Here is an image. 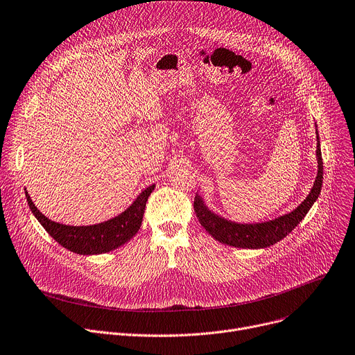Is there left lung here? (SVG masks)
<instances>
[{
    "instance_id": "left-lung-1",
    "label": "left lung",
    "mask_w": 355,
    "mask_h": 355,
    "mask_svg": "<svg viewBox=\"0 0 355 355\" xmlns=\"http://www.w3.org/2000/svg\"><path fill=\"white\" fill-rule=\"evenodd\" d=\"M315 138H317V176L313 183V187L307 198L300 203L295 209L288 213H284L279 217H275L271 220L257 222V223H239L233 222L226 217L214 213L207 207L205 199L196 193L195 198V213L200 225L206 229L211 237L217 241H220L227 246L239 248V249H264L276 244L282 239H284L288 233L294 230V227L302 222L311 206L320 196L321 186H322V157L320 148V138L315 123Z\"/></svg>"
}]
</instances>
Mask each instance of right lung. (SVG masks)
Returning a JSON list of instances; mask_svg holds the SVG:
<instances>
[{
    "label": "right lung",
    "instance_id": "right-lung-1",
    "mask_svg": "<svg viewBox=\"0 0 355 355\" xmlns=\"http://www.w3.org/2000/svg\"><path fill=\"white\" fill-rule=\"evenodd\" d=\"M153 189L155 184L148 186L145 190H142L139 196L121 214L106 222L89 226H69L52 222L37 209L26 190L25 198L30 205L33 214L37 217V220L53 240L58 241L62 248L69 252L83 256H92L112 252L121 248L122 244H125L138 233L142 225L148 198L153 192Z\"/></svg>",
    "mask_w": 355,
    "mask_h": 355
}]
</instances>
